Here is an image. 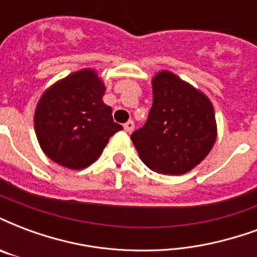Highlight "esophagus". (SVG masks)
Here are the masks:
<instances>
[{
  "label": "esophagus",
  "instance_id": "1",
  "mask_svg": "<svg viewBox=\"0 0 257 257\" xmlns=\"http://www.w3.org/2000/svg\"><path fill=\"white\" fill-rule=\"evenodd\" d=\"M135 128V122L132 119H129L128 122L123 123V129H125V132H132Z\"/></svg>",
  "mask_w": 257,
  "mask_h": 257
}]
</instances>
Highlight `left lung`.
<instances>
[{"label": "left lung", "instance_id": "left-lung-1", "mask_svg": "<svg viewBox=\"0 0 257 257\" xmlns=\"http://www.w3.org/2000/svg\"><path fill=\"white\" fill-rule=\"evenodd\" d=\"M153 94L147 121L131 139L153 172L180 176L197 166L215 143L214 107L203 92L167 70L154 77Z\"/></svg>", "mask_w": 257, "mask_h": 257}]
</instances>
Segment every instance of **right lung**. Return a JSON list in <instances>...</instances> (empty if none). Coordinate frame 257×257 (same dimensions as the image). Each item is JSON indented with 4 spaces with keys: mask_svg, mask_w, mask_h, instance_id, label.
<instances>
[{
    "mask_svg": "<svg viewBox=\"0 0 257 257\" xmlns=\"http://www.w3.org/2000/svg\"><path fill=\"white\" fill-rule=\"evenodd\" d=\"M104 84L94 70L72 73L42 95L35 111V132L43 153L68 169L94 163L109 139L122 129L103 103Z\"/></svg>",
    "mask_w": 257,
    "mask_h": 257,
    "instance_id": "obj_1",
    "label": "right lung"
}]
</instances>
